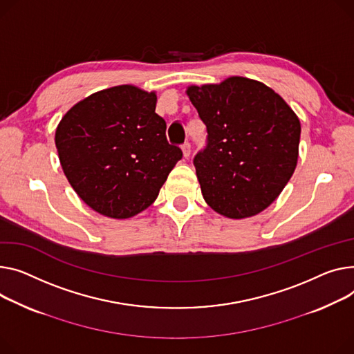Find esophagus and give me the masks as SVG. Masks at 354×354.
I'll return each instance as SVG.
<instances>
[{"label":"esophagus","mask_w":354,"mask_h":354,"mask_svg":"<svg viewBox=\"0 0 354 354\" xmlns=\"http://www.w3.org/2000/svg\"><path fill=\"white\" fill-rule=\"evenodd\" d=\"M182 153H183V158H189V155H191V144L189 142H185L182 145Z\"/></svg>","instance_id":"obj_1"}]
</instances>
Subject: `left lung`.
I'll list each match as a JSON object with an SVG mask.
<instances>
[{
  "instance_id": "left-lung-1",
  "label": "left lung",
  "mask_w": 354,
  "mask_h": 354,
  "mask_svg": "<svg viewBox=\"0 0 354 354\" xmlns=\"http://www.w3.org/2000/svg\"><path fill=\"white\" fill-rule=\"evenodd\" d=\"M186 95L207 129L194 159L205 202L230 219L261 214L296 169L297 115L272 88L245 77L191 85Z\"/></svg>"
}]
</instances>
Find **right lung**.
<instances>
[{"label":"right lung","mask_w":354,"mask_h":354,"mask_svg":"<svg viewBox=\"0 0 354 354\" xmlns=\"http://www.w3.org/2000/svg\"><path fill=\"white\" fill-rule=\"evenodd\" d=\"M156 92L135 85L98 91L71 108L55 131L62 171L100 215L128 219L149 207L182 158L167 140Z\"/></svg>","instance_id":"right-lung-1"}]
</instances>
